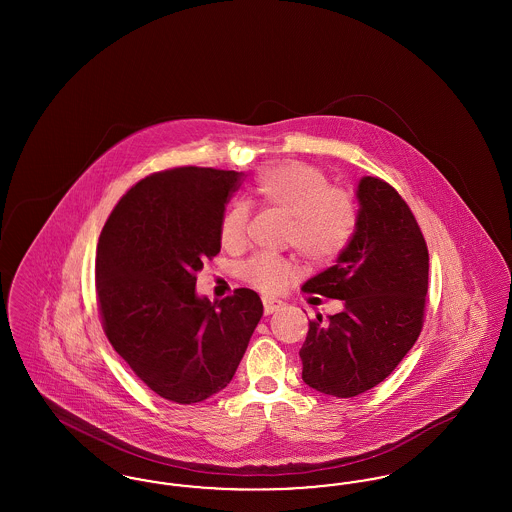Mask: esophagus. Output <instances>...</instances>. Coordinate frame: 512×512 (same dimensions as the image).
I'll return each instance as SVG.
<instances>
[{"label": "esophagus", "mask_w": 512, "mask_h": 512, "mask_svg": "<svg viewBox=\"0 0 512 512\" xmlns=\"http://www.w3.org/2000/svg\"><path fill=\"white\" fill-rule=\"evenodd\" d=\"M263 307H265V315H272L282 307V301L274 299V297H265L263 299Z\"/></svg>", "instance_id": "esophagus-1"}]
</instances>
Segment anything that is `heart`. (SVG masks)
<instances>
[{"instance_id": "b5f03b06", "label": "heart", "mask_w": 512, "mask_h": 512, "mask_svg": "<svg viewBox=\"0 0 512 512\" xmlns=\"http://www.w3.org/2000/svg\"><path fill=\"white\" fill-rule=\"evenodd\" d=\"M253 195L265 207L288 217L286 244L311 265L334 263L351 244L359 209L353 195L336 190L324 172L301 163H276L257 174ZM249 209L232 203L220 219V242L238 249L247 240ZM290 274V263L274 255H255L240 268L247 284L261 292H278Z\"/></svg>"}]
</instances>
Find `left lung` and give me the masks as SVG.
Instances as JSON below:
<instances>
[{"label": "left lung", "mask_w": 512, "mask_h": 512, "mask_svg": "<svg viewBox=\"0 0 512 512\" xmlns=\"http://www.w3.org/2000/svg\"><path fill=\"white\" fill-rule=\"evenodd\" d=\"M359 222L334 267L303 292L341 299L343 309L309 320L299 357L303 382L334 397H355L384 382L418 340L428 293V247L413 211L376 176L357 188Z\"/></svg>", "instance_id": "1"}]
</instances>
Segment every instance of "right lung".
<instances>
[{
	"label": "right lung",
	"mask_w": 512,
	"mask_h": 512,
	"mask_svg": "<svg viewBox=\"0 0 512 512\" xmlns=\"http://www.w3.org/2000/svg\"><path fill=\"white\" fill-rule=\"evenodd\" d=\"M242 172L176 167L132 186L99 234L96 299L113 349L159 397L194 405L224 390L263 317L238 288L197 297L203 261L220 251V219Z\"/></svg>",
	"instance_id": "obj_1"
}]
</instances>
